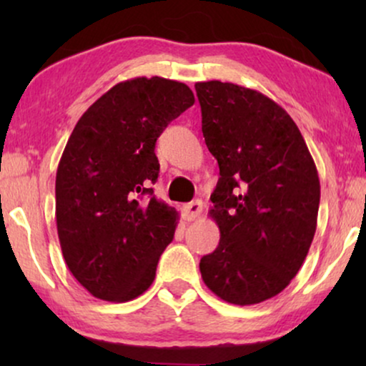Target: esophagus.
<instances>
[{
  "instance_id": "34e87169",
  "label": "esophagus",
  "mask_w": 366,
  "mask_h": 366,
  "mask_svg": "<svg viewBox=\"0 0 366 366\" xmlns=\"http://www.w3.org/2000/svg\"><path fill=\"white\" fill-rule=\"evenodd\" d=\"M202 213H203L202 199H194V202L184 204L183 207V217L187 222H193V219H197Z\"/></svg>"
}]
</instances>
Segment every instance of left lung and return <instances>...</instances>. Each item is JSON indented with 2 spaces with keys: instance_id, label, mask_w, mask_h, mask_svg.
Here are the masks:
<instances>
[{
  "instance_id": "8db88e82",
  "label": "left lung",
  "mask_w": 366,
  "mask_h": 366,
  "mask_svg": "<svg viewBox=\"0 0 366 366\" xmlns=\"http://www.w3.org/2000/svg\"><path fill=\"white\" fill-rule=\"evenodd\" d=\"M194 89L204 143L219 167L208 212L219 244L199 272L224 302L262 303L288 287L312 247L317 167L292 117L263 93L217 79Z\"/></svg>"
}]
</instances>
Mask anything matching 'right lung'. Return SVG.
<instances>
[{
  "mask_svg": "<svg viewBox=\"0 0 366 366\" xmlns=\"http://www.w3.org/2000/svg\"><path fill=\"white\" fill-rule=\"evenodd\" d=\"M194 103L184 83L133 78L78 119L56 172V228L69 272L93 297L123 303L153 283L177 209L159 202L154 144Z\"/></svg>",
  "mask_w": 366,
  "mask_h": 366,
  "instance_id": "right-lung-1",
  "label": "right lung"
}]
</instances>
